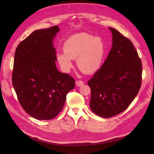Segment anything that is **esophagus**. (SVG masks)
Listing matches in <instances>:
<instances>
[{
    "label": "esophagus",
    "instance_id": "obj_1",
    "mask_svg": "<svg viewBox=\"0 0 154 154\" xmlns=\"http://www.w3.org/2000/svg\"><path fill=\"white\" fill-rule=\"evenodd\" d=\"M84 85V82L83 81H76V85L77 87H81Z\"/></svg>",
    "mask_w": 154,
    "mask_h": 154
}]
</instances>
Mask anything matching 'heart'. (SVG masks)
<instances>
[{
    "instance_id": "heart-1",
    "label": "heart",
    "mask_w": 154,
    "mask_h": 154,
    "mask_svg": "<svg viewBox=\"0 0 154 154\" xmlns=\"http://www.w3.org/2000/svg\"><path fill=\"white\" fill-rule=\"evenodd\" d=\"M63 52H57L56 59L61 68L68 72L72 67L71 60L77 59L79 69L91 74L100 69L106 53V45L102 38L82 32L68 38L64 42Z\"/></svg>"
}]
</instances>
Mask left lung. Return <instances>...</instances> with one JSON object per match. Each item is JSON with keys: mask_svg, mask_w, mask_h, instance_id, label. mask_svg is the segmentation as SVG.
<instances>
[{"mask_svg": "<svg viewBox=\"0 0 154 154\" xmlns=\"http://www.w3.org/2000/svg\"><path fill=\"white\" fill-rule=\"evenodd\" d=\"M112 45L102 66L88 81L90 108L97 115L110 118L125 110L142 85V65L132 42L109 28Z\"/></svg>", "mask_w": 154, "mask_h": 154, "instance_id": "8db88e82", "label": "left lung"}]
</instances>
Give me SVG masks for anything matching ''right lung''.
Wrapping results in <instances>:
<instances>
[{"instance_id": "right-lung-1", "label": "right lung", "mask_w": 154, "mask_h": 154, "mask_svg": "<svg viewBox=\"0 0 154 154\" xmlns=\"http://www.w3.org/2000/svg\"><path fill=\"white\" fill-rule=\"evenodd\" d=\"M58 26L38 30L21 42L15 51L13 87L24 110L37 120H51L63 109L75 81L57 70L53 40Z\"/></svg>"}]
</instances>
